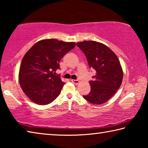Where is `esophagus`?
<instances>
[{
  "mask_svg": "<svg viewBox=\"0 0 148 148\" xmlns=\"http://www.w3.org/2000/svg\"><path fill=\"white\" fill-rule=\"evenodd\" d=\"M71 82H73V83H74L75 84H78L80 81H79V80H74V79H72L71 80Z\"/></svg>",
  "mask_w": 148,
  "mask_h": 148,
  "instance_id": "1",
  "label": "esophagus"
}]
</instances>
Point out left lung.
Returning <instances> with one entry per match:
<instances>
[{"label":"left lung","mask_w":148,"mask_h":148,"mask_svg":"<svg viewBox=\"0 0 148 148\" xmlns=\"http://www.w3.org/2000/svg\"><path fill=\"white\" fill-rule=\"evenodd\" d=\"M77 45L84 53L89 67L95 71L94 79L89 82L91 91L83 97L92 104L105 103L115 94L122 82L120 62L115 53L101 43L84 41Z\"/></svg>","instance_id":"left-lung-1"}]
</instances>
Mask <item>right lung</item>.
<instances>
[{
	"mask_svg": "<svg viewBox=\"0 0 148 148\" xmlns=\"http://www.w3.org/2000/svg\"><path fill=\"white\" fill-rule=\"evenodd\" d=\"M75 42H64L54 39L38 41L25 55L21 64L19 80L25 94L32 102L48 105L60 94L64 85L56 75L59 62L73 49Z\"/></svg>",
	"mask_w": 148,
	"mask_h": 148,
	"instance_id": "right-lung-1",
	"label": "right lung"
}]
</instances>
